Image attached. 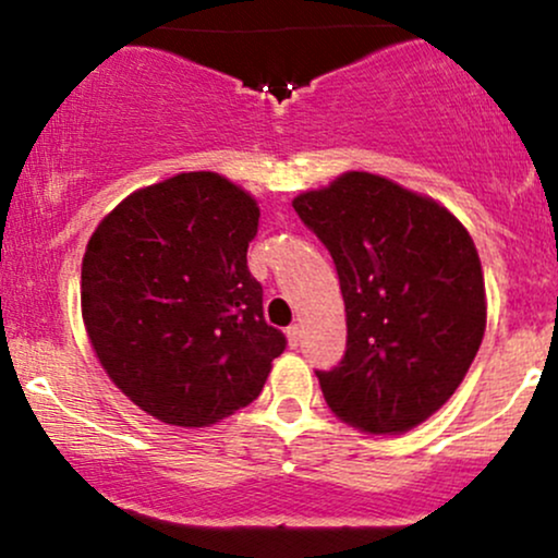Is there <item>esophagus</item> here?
<instances>
[{"label": "esophagus", "instance_id": "obj_1", "mask_svg": "<svg viewBox=\"0 0 558 558\" xmlns=\"http://www.w3.org/2000/svg\"><path fill=\"white\" fill-rule=\"evenodd\" d=\"M286 338H288V345H291V349H296L299 341H301V328H299V325H291V328L286 330Z\"/></svg>", "mask_w": 558, "mask_h": 558}]
</instances>
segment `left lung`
<instances>
[{"instance_id": "left-lung-1", "label": "left lung", "mask_w": 558, "mask_h": 558, "mask_svg": "<svg viewBox=\"0 0 558 558\" xmlns=\"http://www.w3.org/2000/svg\"><path fill=\"white\" fill-rule=\"evenodd\" d=\"M328 246L345 304V354L317 373L330 412L369 435L433 417L475 362L488 323L472 235L440 202L349 170L293 198Z\"/></svg>"}]
</instances>
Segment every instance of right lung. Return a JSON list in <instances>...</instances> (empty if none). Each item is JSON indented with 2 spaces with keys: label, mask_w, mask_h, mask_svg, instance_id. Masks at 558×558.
Returning <instances> with one entry per match:
<instances>
[{
  "label": "right lung",
  "mask_w": 558,
  "mask_h": 558,
  "mask_svg": "<svg viewBox=\"0 0 558 558\" xmlns=\"http://www.w3.org/2000/svg\"><path fill=\"white\" fill-rule=\"evenodd\" d=\"M257 198L220 172H178L101 217L81 267V315L105 373L146 414L209 427L265 388L283 332L246 265Z\"/></svg>",
  "instance_id": "obj_1"
}]
</instances>
